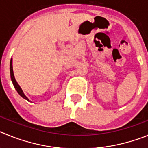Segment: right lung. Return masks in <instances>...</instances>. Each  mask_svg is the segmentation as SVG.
Returning <instances> with one entry per match:
<instances>
[{"instance_id":"add662e5","label":"right lung","mask_w":148,"mask_h":148,"mask_svg":"<svg viewBox=\"0 0 148 148\" xmlns=\"http://www.w3.org/2000/svg\"><path fill=\"white\" fill-rule=\"evenodd\" d=\"M10 75H11V80H12V82L13 85H14V87H15V90H17V92H18V93L19 94V95H20L22 98H23V99H26V100H27V101H29V99L27 97V96H26L25 95H24V93H23L22 89L21 88L20 86L18 85V84L17 83L16 80H15V76H14V73H13L12 58L11 61H10Z\"/></svg>"}]
</instances>
